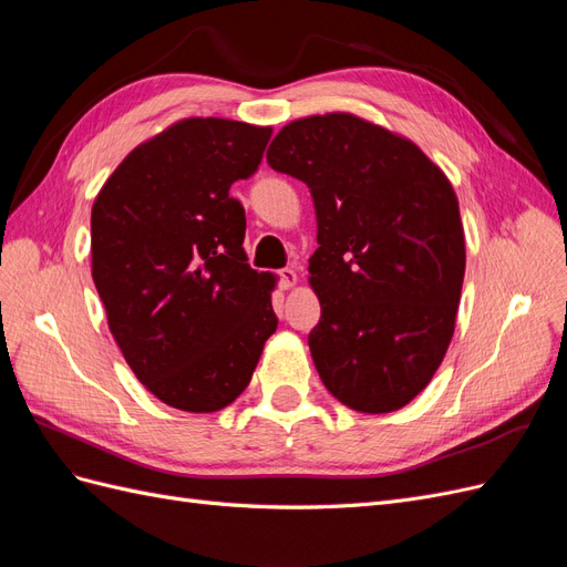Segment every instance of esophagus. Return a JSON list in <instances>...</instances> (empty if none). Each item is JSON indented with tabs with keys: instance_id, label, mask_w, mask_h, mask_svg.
<instances>
[{
	"instance_id": "1",
	"label": "esophagus",
	"mask_w": 567,
	"mask_h": 567,
	"mask_svg": "<svg viewBox=\"0 0 567 567\" xmlns=\"http://www.w3.org/2000/svg\"><path fill=\"white\" fill-rule=\"evenodd\" d=\"M277 277H279V286L284 288V290H288V288H293L296 284H298V274L290 269V267H284V269H279L277 271Z\"/></svg>"
}]
</instances>
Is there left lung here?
Returning <instances> with one entry per match:
<instances>
[{"mask_svg":"<svg viewBox=\"0 0 567 567\" xmlns=\"http://www.w3.org/2000/svg\"><path fill=\"white\" fill-rule=\"evenodd\" d=\"M267 163L315 200L321 319L307 342L321 383L364 414L402 409L454 333L466 244L450 179L416 144L350 113L286 125Z\"/></svg>","mask_w":567,"mask_h":567,"instance_id":"obj_1","label":"left lung"}]
</instances>
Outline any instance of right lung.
<instances>
[{
  "label": "right lung",
  "mask_w": 567,
  "mask_h": 567,
  "mask_svg": "<svg viewBox=\"0 0 567 567\" xmlns=\"http://www.w3.org/2000/svg\"><path fill=\"white\" fill-rule=\"evenodd\" d=\"M271 127L188 117L136 146L92 208V277L125 362L194 414L250 383L277 331L274 277L246 262V210L229 196L262 163Z\"/></svg>",
  "instance_id": "right-lung-1"
}]
</instances>
